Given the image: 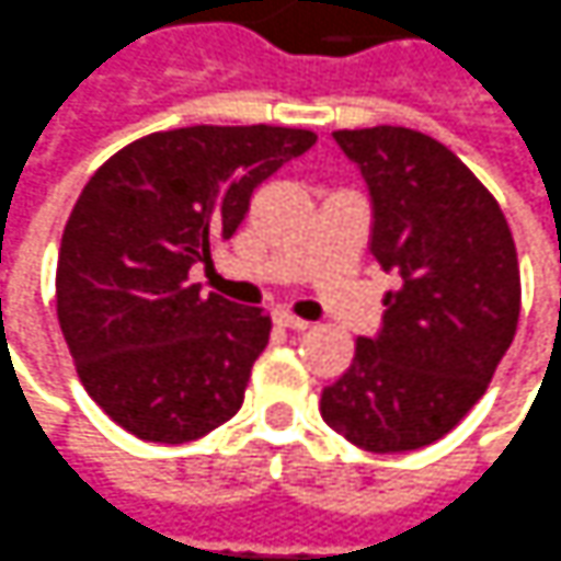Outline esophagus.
<instances>
[{"mask_svg":"<svg viewBox=\"0 0 561 561\" xmlns=\"http://www.w3.org/2000/svg\"><path fill=\"white\" fill-rule=\"evenodd\" d=\"M274 321L280 327H289V330H308V327H311L306 318H296L287 308H277V311H274Z\"/></svg>","mask_w":561,"mask_h":561,"instance_id":"obj_1","label":"esophagus"}]
</instances>
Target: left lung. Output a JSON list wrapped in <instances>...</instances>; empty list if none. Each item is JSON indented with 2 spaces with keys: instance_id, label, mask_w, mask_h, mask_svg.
<instances>
[{
  "instance_id": "obj_1",
  "label": "left lung",
  "mask_w": 561,
  "mask_h": 561,
  "mask_svg": "<svg viewBox=\"0 0 561 561\" xmlns=\"http://www.w3.org/2000/svg\"><path fill=\"white\" fill-rule=\"evenodd\" d=\"M333 138L370 187V253L398 289L377 340L355 342L324 389L321 416L364 450H416L472 411L516 336V243L494 194L442 141L404 126Z\"/></svg>"
}]
</instances>
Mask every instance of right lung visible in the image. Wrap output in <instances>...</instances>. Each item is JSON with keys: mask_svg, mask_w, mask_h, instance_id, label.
<instances>
[{"mask_svg": "<svg viewBox=\"0 0 561 561\" xmlns=\"http://www.w3.org/2000/svg\"><path fill=\"white\" fill-rule=\"evenodd\" d=\"M314 141L287 126L150 131L82 187L55 302L79 382L116 426L184 445L240 411L272 318L203 296L187 272L234 234L255 187Z\"/></svg>", "mask_w": 561, "mask_h": 561, "instance_id": "right-lung-1", "label": "right lung"}]
</instances>
